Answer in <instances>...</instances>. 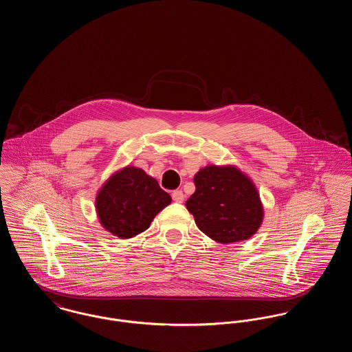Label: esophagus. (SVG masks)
Segmentation results:
<instances>
[{
  "mask_svg": "<svg viewBox=\"0 0 352 352\" xmlns=\"http://www.w3.org/2000/svg\"><path fill=\"white\" fill-rule=\"evenodd\" d=\"M171 197H173V201H177V203H182L184 199V194L182 190H175L173 194H171Z\"/></svg>",
  "mask_w": 352,
  "mask_h": 352,
  "instance_id": "obj_1",
  "label": "esophagus"
}]
</instances>
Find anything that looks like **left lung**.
Here are the masks:
<instances>
[{
    "label": "left lung",
    "mask_w": 352,
    "mask_h": 352,
    "mask_svg": "<svg viewBox=\"0 0 352 352\" xmlns=\"http://www.w3.org/2000/svg\"><path fill=\"white\" fill-rule=\"evenodd\" d=\"M186 201L203 234L221 244L247 240L260 228L264 210L251 179L234 166L210 165L195 177Z\"/></svg>",
    "instance_id": "left-lung-1"
}]
</instances>
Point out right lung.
<instances>
[{
	"label": "right lung",
	"mask_w": 352,
	"mask_h": 352,
	"mask_svg": "<svg viewBox=\"0 0 352 352\" xmlns=\"http://www.w3.org/2000/svg\"><path fill=\"white\" fill-rule=\"evenodd\" d=\"M171 197L142 168L126 166L115 173L96 195L101 226L120 239H131L149 228Z\"/></svg>",
	"instance_id": "1"
}]
</instances>
